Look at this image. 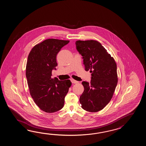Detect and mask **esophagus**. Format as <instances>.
<instances>
[{"mask_svg":"<svg viewBox=\"0 0 146 146\" xmlns=\"http://www.w3.org/2000/svg\"><path fill=\"white\" fill-rule=\"evenodd\" d=\"M71 82H72V84H77V83H78V81L75 80L73 79H71Z\"/></svg>","mask_w":146,"mask_h":146,"instance_id":"34e87169","label":"esophagus"}]
</instances>
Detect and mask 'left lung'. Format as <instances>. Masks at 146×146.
Here are the masks:
<instances>
[{
    "mask_svg": "<svg viewBox=\"0 0 146 146\" xmlns=\"http://www.w3.org/2000/svg\"><path fill=\"white\" fill-rule=\"evenodd\" d=\"M76 45L82 56L85 70L92 73L90 83L82 82L84 91L80 97L81 107L88 112H98L110 102L115 91L118 81L116 64L96 40H77Z\"/></svg>",
    "mask_w": 146,
    "mask_h": 146,
    "instance_id": "8db88e82",
    "label": "left lung"
}]
</instances>
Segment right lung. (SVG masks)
<instances>
[{
	"instance_id": "add662e5",
	"label": "right lung",
	"mask_w": 146,
	"mask_h": 146,
	"mask_svg": "<svg viewBox=\"0 0 146 146\" xmlns=\"http://www.w3.org/2000/svg\"><path fill=\"white\" fill-rule=\"evenodd\" d=\"M69 40L50 38L34 46L29 53L26 77L30 93L40 110L54 113L62 109L65 98L72 85L70 80L51 78L57 66L56 56Z\"/></svg>"
}]
</instances>
